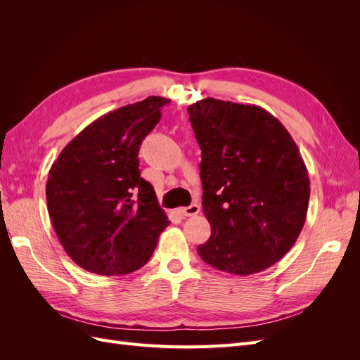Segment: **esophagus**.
<instances>
[{"label":"esophagus","instance_id":"esophagus-1","mask_svg":"<svg viewBox=\"0 0 360 360\" xmlns=\"http://www.w3.org/2000/svg\"><path fill=\"white\" fill-rule=\"evenodd\" d=\"M180 213L183 216H195L200 213V205L198 204H191L188 207H183V209H180Z\"/></svg>","mask_w":360,"mask_h":360}]
</instances>
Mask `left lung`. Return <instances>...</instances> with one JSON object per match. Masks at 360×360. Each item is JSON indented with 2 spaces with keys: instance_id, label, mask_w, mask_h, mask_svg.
I'll return each mask as SVG.
<instances>
[{
  "instance_id": "left-lung-1",
  "label": "left lung",
  "mask_w": 360,
  "mask_h": 360,
  "mask_svg": "<svg viewBox=\"0 0 360 360\" xmlns=\"http://www.w3.org/2000/svg\"><path fill=\"white\" fill-rule=\"evenodd\" d=\"M201 148L202 212L210 238L197 248L212 267L249 276L296 243L309 202L308 169L288 130L257 105L213 97L188 106Z\"/></svg>"
}]
</instances>
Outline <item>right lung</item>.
<instances>
[{
  "mask_svg": "<svg viewBox=\"0 0 360 360\" xmlns=\"http://www.w3.org/2000/svg\"><path fill=\"white\" fill-rule=\"evenodd\" d=\"M169 99L150 96L99 117L63 148L46 181L51 222L76 264L97 275L143 267L169 225L141 177L139 146Z\"/></svg>",
  "mask_w": 360,
  "mask_h": 360,
  "instance_id": "right-lung-1",
  "label": "right lung"
}]
</instances>
